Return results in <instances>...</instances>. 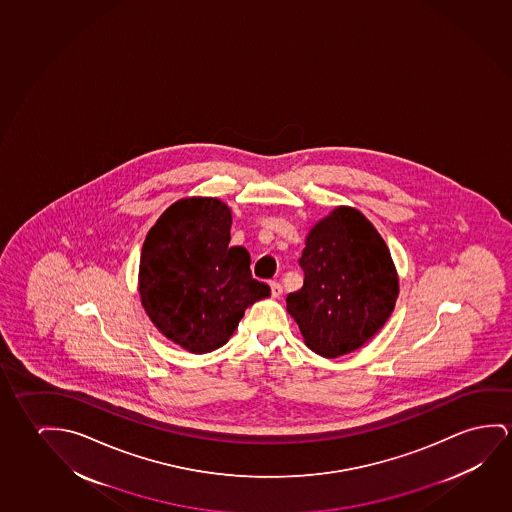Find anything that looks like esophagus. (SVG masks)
<instances>
[{
  "label": "esophagus",
  "instance_id": "1",
  "mask_svg": "<svg viewBox=\"0 0 512 512\" xmlns=\"http://www.w3.org/2000/svg\"><path fill=\"white\" fill-rule=\"evenodd\" d=\"M271 296L273 298H280L282 296V285L278 282H271Z\"/></svg>",
  "mask_w": 512,
  "mask_h": 512
}]
</instances>
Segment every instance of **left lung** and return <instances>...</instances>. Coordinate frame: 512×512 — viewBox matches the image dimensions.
<instances>
[{"label": "left lung", "instance_id": "left-lung-1", "mask_svg": "<svg viewBox=\"0 0 512 512\" xmlns=\"http://www.w3.org/2000/svg\"><path fill=\"white\" fill-rule=\"evenodd\" d=\"M299 266L305 282L287 296L308 349L339 358L369 342L399 296L394 260L358 209L339 205L308 230Z\"/></svg>", "mask_w": 512, "mask_h": 512}]
</instances>
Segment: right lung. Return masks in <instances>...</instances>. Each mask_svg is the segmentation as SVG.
Masks as SVG:
<instances>
[{
    "instance_id": "obj_1",
    "label": "right lung",
    "mask_w": 512,
    "mask_h": 512,
    "mask_svg": "<svg viewBox=\"0 0 512 512\" xmlns=\"http://www.w3.org/2000/svg\"><path fill=\"white\" fill-rule=\"evenodd\" d=\"M232 211L220 198L188 197L159 216L143 243L138 292L152 324L189 353H211L244 310L268 298L250 253L230 243Z\"/></svg>"
}]
</instances>
